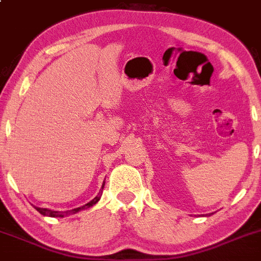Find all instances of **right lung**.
Returning <instances> with one entry per match:
<instances>
[{
    "label": "right lung",
    "instance_id": "right-lung-1",
    "mask_svg": "<svg viewBox=\"0 0 261 261\" xmlns=\"http://www.w3.org/2000/svg\"><path fill=\"white\" fill-rule=\"evenodd\" d=\"M104 185H106V182H103V186H101V190L99 191L98 195L95 196V197L93 198V200L90 201V202L85 203L84 206H82V207H77V208H74V210H70V211H53V210H47V208H41V207H35L37 211L40 212L41 215H44V216H50V217H64V216H68V215H72V214H76L77 211L80 210H85V208H89L91 206L95 205L96 202H98L99 200H100V196H101V192H103V189H104Z\"/></svg>",
    "mask_w": 261,
    "mask_h": 261
}]
</instances>
